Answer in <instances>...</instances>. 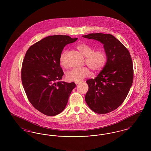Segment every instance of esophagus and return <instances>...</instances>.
I'll list each match as a JSON object with an SVG mask.
<instances>
[{
    "label": "esophagus",
    "instance_id": "obj_1",
    "mask_svg": "<svg viewBox=\"0 0 151 151\" xmlns=\"http://www.w3.org/2000/svg\"><path fill=\"white\" fill-rule=\"evenodd\" d=\"M75 84L77 85V84H79L80 83H81V81H75Z\"/></svg>",
    "mask_w": 151,
    "mask_h": 151
}]
</instances>
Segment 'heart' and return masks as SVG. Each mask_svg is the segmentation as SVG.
I'll return each instance as SVG.
<instances>
[{"label":"heart","mask_w":151,"mask_h":151,"mask_svg":"<svg viewBox=\"0 0 151 151\" xmlns=\"http://www.w3.org/2000/svg\"><path fill=\"white\" fill-rule=\"evenodd\" d=\"M76 47L85 57L84 63L93 71L99 72L104 68L107 61L106 55L104 51L102 49L94 50L92 46L86 43H79ZM66 54L67 51H64L59 58L60 64L63 67H65L64 59ZM91 75V71L89 68L84 67L80 68H74L68 71L66 74V78L69 81H80Z\"/></svg>","instance_id":"1"}]
</instances>
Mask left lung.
Instances as JSON below:
<instances>
[{"label":"left lung","instance_id":"obj_1","mask_svg":"<svg viewBox=\"0 0 151 151\" xmlns=\"http://www.w3.org/2000/svg\"><path fill=\"white\" fill-rule=\"evenodd\" d=\"M83 37L104 44L106 63L95 79L87 80L89 89L85 97L94 112L109 113L122 105L129 92L134 79V68L129 51L110 34L91 33Z\"/></svg>","mask_w":151,"mask_h":151}]
</instances>
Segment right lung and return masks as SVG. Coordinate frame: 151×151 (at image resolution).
<instances>
[{
    "instance_id": "right-lung-1",
    "label": "right lung",
    "mask_w": 151,
    "mask_h": 151,
    "mask_svg": "<svg viewBox=\"0 0 151 151\" xmlns=\"http://www.w3.org/2000/svg\"><path fill=\"white\" fill-rule=\"evenodd\" d=\"M78 40L70 36H50L32 45L22 61V84L29 102L48 116L61 113L67 104L72 83L59 81L64 75L59 58L65 46Z\"/></svg>"
}]
</instances>
